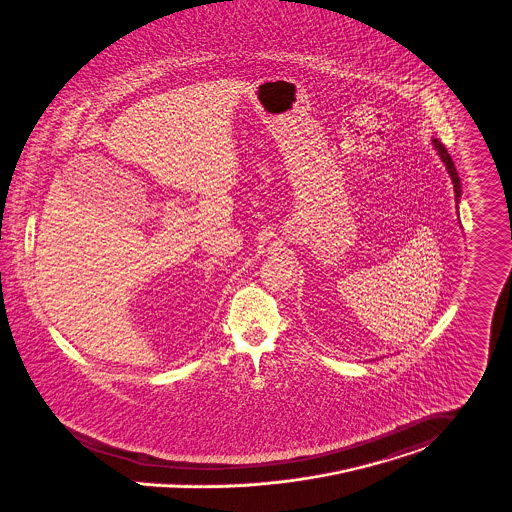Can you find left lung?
<instances>
[{
  "instance_id": "obj_1",
  "label": "left lung",
  "mask_w": 512,
  "mask_h": 512,
  "mask_svg": "<svg viewBox=\"0 0 512 512\" xmlns=\"http://www.w3.org/2000/svg\"><path fill=\"white\" fill-rule=\"evenodd\" d=\"M434 142V148L438 150V154H440V158H442V162L446 164V170H448V174H450V178H452V184H454V193H456V199H460V195H462V186H460V178H458V172H456V166H454V162H452V156L448 154V150H446V146L440 142L438 139L432 140Z\"/></svg>"
}]
</instances>
